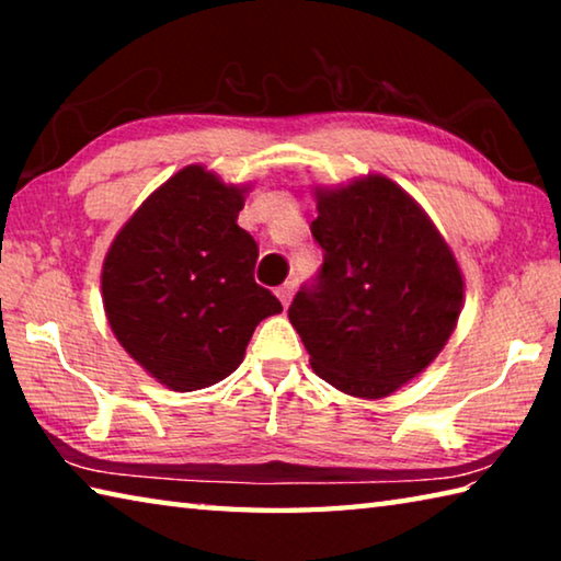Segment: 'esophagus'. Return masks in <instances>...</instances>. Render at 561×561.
I'll use <instances>...</instances> for the list:
<instances>
[{
  "label": "esophagus",
  "instance_id": "esophagus-1",
  "mask_svg": "<svg viewBox=\"0 0 561 561\" xmlns=\"http://www.w3.org/2000/svg\"><path fill=\"white\" fill-rule=\"evenodd\" d=\"M277 297H279V301H282V307L287 309L291 297H294V282H284L282 287H277Z\"/></svg>",
  "mask_w": 561,
  "mask_h": 561
}]
</instances>
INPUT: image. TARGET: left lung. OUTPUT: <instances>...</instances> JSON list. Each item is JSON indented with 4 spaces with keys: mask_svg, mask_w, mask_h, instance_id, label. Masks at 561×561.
<instances>
[{
    "mask_svg": "<svg viewBox=\"0 0 561 561\" xmlns=\"http://www.w3.org/2000/svg\"><path fill=\"white\" fill-rule=\"evenodd\" d=\"M324 252L289 321L311 368L339 391L383 398L438 356L458 324L462 277L425 213L383 175L317 193Z\"/></svg>",
    "mask_w": 561,
    "mask_h": 561,
    "instance_id": "obj_1",
    "label": "left lung"
}]
</instances>
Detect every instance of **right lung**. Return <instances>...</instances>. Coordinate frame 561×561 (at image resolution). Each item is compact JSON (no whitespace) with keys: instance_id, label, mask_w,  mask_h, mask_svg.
Instances as JSON below:
<instances>
[{"instance_id":"right-lung-1","label":"right lung","mask_w":561,"mask_h":561,"mask_svg":"<svg viewBox=\"0 0 561 561\" xmlns=\"http://www.w3.org/2000/svg\"><path fill=\"white\" fill-rule=\"evenodd\" d=\"M242 193L203 165H187L138 207L103 262L113 334L180 393L230 376L254 327L282 311L254 282L260 247L237 225Z\"/></svg>"}]
</instances>
